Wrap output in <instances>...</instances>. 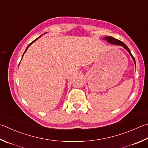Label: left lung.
<instances>
[{"mask_svg": "<svg viewBox=\"0 0 148 148\" xmlns=\"http://www.w3.org/2000/svg\"><path fill=\"white\" fill-rule=\"evenodd\" d=\"M103 39L106 40V41H107V42H109V43L110 44H112V45H118V46H122L123 48H124L127 51V52H129V53H130V56H131V58H132L133 60L134 61V63H135V66H136V63H135V58H134V57L133 56V55L131 54V51L129 49V48L126 46V45L123 43V42H122L121 41H120V40H118L114 38V37H112L111 36H106L103 37Z\"/></svg>", "mask_w": 148, "mask_h": 148, "instance_id": "8db88e82", "label": "left lung"}]
</instances>
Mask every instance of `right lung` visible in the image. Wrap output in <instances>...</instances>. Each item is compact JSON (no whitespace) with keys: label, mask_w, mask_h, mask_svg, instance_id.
I'll return each mask as SVG.
<instances>
[{"label":"right lung","mask_w":148,"mask_h":148,"mask_svg":"<svg viewBox=\"0 0 148 148\" xmlns=\"http://www.w3.org/2000/svg\"><path fill=\"white\" fill-rule=\"evenodd\" d=\"M45 34H47V33H45ZM41 36H42V35H41ZM41 36H39V37H37V39H35L34 41H32V42H31V43H30V44H29V45H28V46L27 47V48H26V50H25V52H24V53H23V56H22V58H23V56H24V54H25V52H26V50H27V49H28V47H29V46H30V45H32V43H33V42H34L35 41H37V39H38L39 38V37H41ZM21 60H22V59H21Z\"/></svg>","instance_id":"add662e5"}]
</instances>
